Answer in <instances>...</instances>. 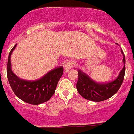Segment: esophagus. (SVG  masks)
I'll use <instances>...</instances> for the list:
<instances>
[{
    "mask_svg": "<svg viewBox=\"0 0 134 134\" xmlns=\"http://www.w3.org/2000/svg\"><path fill=\"white\" fill-rule=\"evenodd\" d=\"M75 65V63L74 60H69L64 65V70H65V72H68L69 71L70 68H71L72 67H74Z\"/></svg>",
    "mask_w": 134,
    "mask_h": 134,
    "instance_id": "obj_1",
    "label": "esophagus"
}]
</instances>
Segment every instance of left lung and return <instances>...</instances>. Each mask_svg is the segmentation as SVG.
Segmentation results:
<instances>
[{"instance_id":"obj_1","label":"left lung","mask_w":134,"mask_h":134,"mask_svg":"<svg viewBox=\"0 0 134 134\" xmlns=\"http://www.w3.org/2000/svg\"><path fill=\"white\" fill-rule=\"evenodd\" d=\"M124 67L115 80L105 83L95 82L86 74L78 70V81L76 87L81 96L87 100L94 102H102L113 96L120 88L125 74V56L122 50Z\"/></svg>"}]
</instances>
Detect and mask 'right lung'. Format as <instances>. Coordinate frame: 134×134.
<instances>
[{
  "mask_svg": "<svg viewBox=\"0 0 134 134\" xmlns=\"http://www.w3.org/2000/svg\"><path fill=\"white\" fill-rule=\"evenodd\" d=\"M16 45L9 53L7 64V77L12 89L19 98L30 104L38 105L48 101L55 94L58 82L63 74V67L56 68L35 81L20 79L13 73L11 69L10 57Z\"/></svg>",
  "mask_w": 134,
  "mask_h": 134,
  "instance_id": "obj_1",
  "label": "right lung"
}]
</instances>
